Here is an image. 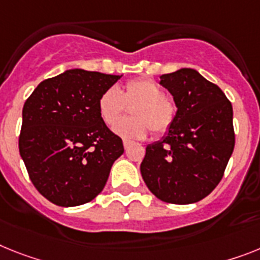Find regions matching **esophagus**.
<instances>
[{
    "instance_id": "obj_1",
    "label": "esophagus",
    "mask_w": 260,
    "mask_h": 260,
    "mask_svg": "<svg viewBox=\"0 0 260 260\" xmlns=\"http://www.w3.org/2000/svg\"><path fill=\"white\" fill-rule=\"evenodd\" d=\"M123 144H124V148H125V149H128V148H129V145H131V141L124 140Z\"/></svg>"
}]
</instances>
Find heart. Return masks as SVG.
<instances>
[{
	"label": "heart",
	"mask_w": 260,
	"mask_h": 260,
	"mask_svg": "<svg viewBox=\"0 0 260 260\" xmlns=\"http://www.w3.org/2000/svg\"><path fill=\"white\" fill-rule=\"evenodd\" d=\"M126 106H132V119L118 122ZM100 119L123 139H143L152 129L153 135L168 134L177 119V106L165 96L164 89L153 80L137 78L126 82L121 91L106 89L98 100Z\"/></svg>",
	"instance_id": "b5f03b06"
}]
</instances>
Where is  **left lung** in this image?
Listing matches in <instances>:
<instances>
[{
    "instance_id": "8db88e82",
    "label": "left lung",
    "mask_w": 260,
    "mask_h": 260,
    "mask_svg": "<svg viewBox=\"0 0 260 260\" xmlns=\"http://www.w3.org/2000/svg\"><path fill=\"white\" fill-rule=\"evenodd\" d=\"M173 95L177 119L162 140L149 144L140 171L158 200L194 204L214 190L234 150L233 107L219 87L191 69L160 76Z\"/></svg>"
}]
</instances>
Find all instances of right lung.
<instances>
[{"instance_id":"1","label":"right lung","mask_w":260,"mask_h":260,"mask_svg":"<svg viewBox=\"0 0 260 260\" xmlns=\"http://www.w3.org/2000/svg\"><path fill=\"white\" fill-rule=\"evenodd\" d=\"M120 79L69 70L43 80L25 102L19 153L37 190L58 206H79L106 186L123 140L103 123L100 95Z\"/></svg>"}]
</instances>
